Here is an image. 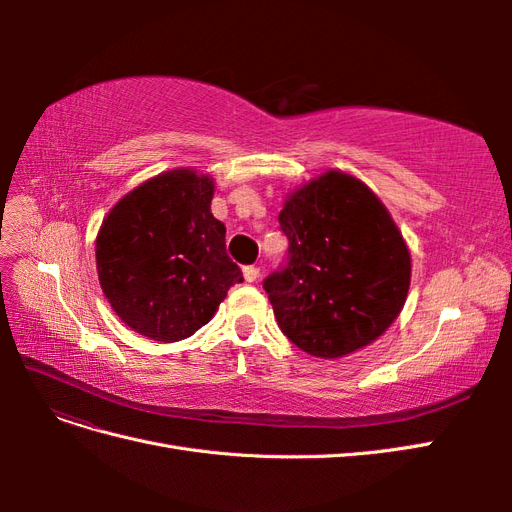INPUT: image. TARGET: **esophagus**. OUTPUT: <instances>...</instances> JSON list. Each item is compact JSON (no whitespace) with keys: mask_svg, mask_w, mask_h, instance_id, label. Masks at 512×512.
Here are the masks:
<instances>
[{"mask_svg":"<svg viewBox=\"0 0 512 512\" xmlns=\"http://www.w3.org/2000/svg\"><path fill=\"white\" fill-rule=\"evenodd\" d=\"M258 275H260V269H258V267H245V269H243L245 282H256Z\"/></svg>","mask_w":512,"mask_h":512,"instance_id":"1","label":"esophagus"}]
</instances>
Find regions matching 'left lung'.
<instances>
[{"instance_id": "1", "label": "left lung", "mask_w": 512, "mask_h": 512, "mask_svg": "<svg viewBox=\"0 0 512 512\" xmlns=\"http://www.w3.org/2000/svg\"><path fill=\"white\" fill-rule=\"evenodd\" d=\"M288 262L265 280L282 333L303 352L339 359L391 327L410 288V252L363 181L342 170L307 181L280 211Z\"/></svg>"}]
</instances>
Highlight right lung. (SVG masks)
<instances>
[{
  "instance_id": "right-lung-1",
  "label": "right lung",
  "mask_w": 512,
  "mask_h": 512,
  "mask_svg": "<svg viewBox=\"0 0 512 512\" xmlns=\"http://www.w3.org/2000/svg\"><path fill=\"white\" fill-rule=\"evenodd\" d=\"M213 179L192 168L138 185L106 215L96 239L98 280L115 314L156 342L194 335L243 282L211 213Z\"/></svg>"
}]
</instances>
